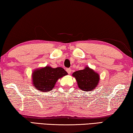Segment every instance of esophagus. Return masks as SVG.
Masks as SVG:
<instances>
[{
	"label": "esophagus",
	"instance_id": "34e87169",
	"mask_svg": "<svg viewBox=\"0 0 133 133\" xmlns=\"http://www.w3.org/2000/svg\"><path fill=\"white\" fill-rule=\"evenodd\" d=\"M66 71L67 72H68V74H70L71 72V68H68V69H66Z\"/></svg>",
	"mask_w": 133,
	"mask_h": 133
}]
</instances>
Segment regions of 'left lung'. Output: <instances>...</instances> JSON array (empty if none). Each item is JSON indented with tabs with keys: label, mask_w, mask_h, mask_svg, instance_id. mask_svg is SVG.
I'll list each match as a JSON object with an SVG mask.
<instances>
[{
	"label": "left lung",
	"mask_w": 133,
	"mask_h": 133,
	"mask_svg": "<svg viewBox=\"0 0 133 133\" xmlns=\"http://www.w3.org/2000/svg\"><path fill=\"white\" fill-rule=\"evenodd\" d=\"M80 90L84 91H91L97 88L100 77L97 72L86 66L82 70L77 71L72 74Z\"/></svg>",
	"instance_id": "obj_1"
}]
</instances>
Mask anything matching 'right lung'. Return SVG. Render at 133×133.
I'll return each instance as SVG.
<instances>
[{
	"label": "right lung",
	"mask_w": 133,
	"mask_h": 133,
	"mask_svg": "<svg viewBox=\"0 0 133 133\" xmlns=\"http://www.w3.org/2000/svg\"><path fill=\"white\" fill-rule=\"evenodd\" d=\"M68 73L61 67L54 68L46 66L37 68L32 74V82L36 90L47 92L54 88L56 82Z\"/></svg>",
	"instance_id": "obj_1"
}]
</instances>
